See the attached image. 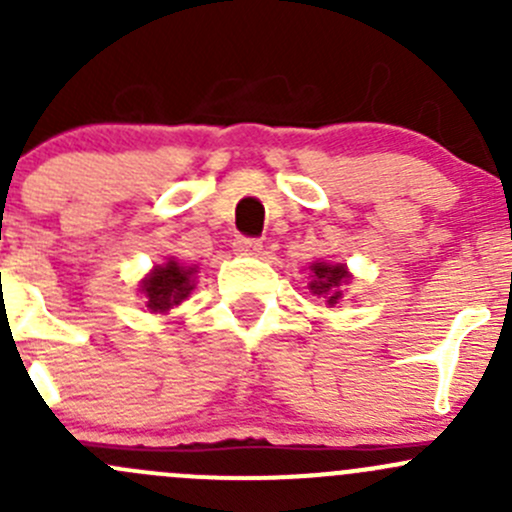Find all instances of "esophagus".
<instances>
[{
	"label": "esophagus",
	"instance_id": "34e87169",
	"mask_svg": "<svg viewBox=\"0 0 512 512\" xmlns=\"http://www.w3.org/2000/svg\"><path fill=\"white\" fill-rule=\"evenodd\" d=\"M232 247H235L240 255H257V252L262 250V242L257 240V237H245V235H237L235 242H232Z\"/></svg>",
	"mask_w": 512,
	"mask_h": 512
}]
</instances>
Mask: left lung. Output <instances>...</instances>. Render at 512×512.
<instances>
[{
	"mask_svg": "<svg viewBox=\"0 0 512 512\" xmlns=\"http://www.w3.org/2000/svg\"><path fill=\"white\" fill-rule=\"evenodd\" d=\"M349 280V272L344 265H324L317 262L312 265V282H309V292L317 299H322L327 307L342 302V285Z\"/></svg>",
	"mask_w": 512,
	"mask_h": 512,
	"instance_id": "8db88e82",
	"label": "left lung"
}]
</instances>
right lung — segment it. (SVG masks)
<instances>
[{"label":"right lung","mask_w":512,"mask_h":512,"mask_svg":"<svg viewBox=\"0 0 512 512\" xmlns=\"http://www.w3.org/2000/svg\"><path fill=\"white\" fill-rule=\"evenodd\" d=\"M193 275L195 267L185 270L175 260H170L163 267H156L141 285V292L146 294L148 312H168L175 304L183 302L195 287Z\"/></svg>","instance_id":"add662e5"}]
</instances>
